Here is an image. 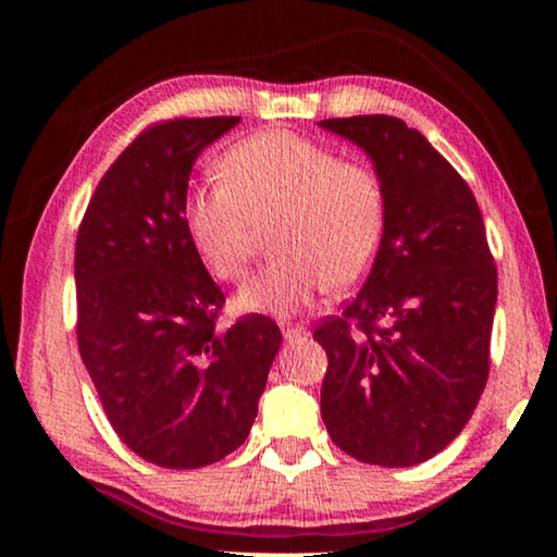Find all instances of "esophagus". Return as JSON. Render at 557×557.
<instances>
[{
    "label": "esophagus",
    "instance_id": "1",
    "mask_svg": "<svg viewBox=\"0 0 557 557\" xmlns=\"http://www.w3.org/2000/svg\"><path fill=\"white\" fill-rule=\"evenodd\" d=\"M281 334H284L286 342H296L307 337V330H301V326H281Z\"/></svg>",
    "mask_w": 557,
    "mask_h": 557
}]
</instances>
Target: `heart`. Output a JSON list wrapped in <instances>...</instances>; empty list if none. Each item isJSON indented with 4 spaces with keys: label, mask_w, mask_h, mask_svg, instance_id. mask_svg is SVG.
I'll list each match as a JSON object with an SVG mask.
<instances>
[{
    "label": "heart",
    "mask_w": 557,
    "mask_h": 557,
    "mask_svg": "<svg viewBox=\"0 0 557 557\" xmlns=\"http://www.w3.org/2000/svg\"><path fill=\"white\" fill-rule=\"evenodd\" d=\"M223 182L189 189L185 227L218 278H238L261 227L278 223L281 258L235 294L243 314L292 317L330 286L345 292L375 261L385 231L383 182L294 132L243 139L220 159Z\"/></svg>",
    "instance_id": "heart-1"
}]
</instances>
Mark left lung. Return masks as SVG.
I'll list each match as a JSON object with an SVG mask.
<instances>
[{
	"mask_svg": "<svg viewBox=\"0 0 557 557\" xmlns=\"http://www.w3.org/2000/svg\"><path fill=\"white\" fill-rule=\"evenodd\" d=\"M383 182L385 231L360 294L317 326L330 368L322 418L342 451L413 467L469 423L486 377L497 269L461 174L395 116L319 121Z\"/></svg>",
	"mask_w": 557,
	"mask_h": 557,
	"instance_id": "1",
	"label": "left lung"
}]
</instances>
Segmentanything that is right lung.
<instances>
[{
    "mask_svg": "<svg viewBox=\"0 0 557 557\" xmlns=\"http://www.w3.org/2000/svg\"><path fill=\"white\" fill-rule=\"evenodd\" d=\"M240 116L144 132L98 182L75 243L78 347L113 431L164 469H200L248 438L281 347L263 314L215 330L225 296L185 227L197 157Z\"/></svg>",
    "mask_w": 557,
    "mask_h": 557,
    "instance_id": "add662e5",
    "label": "right lung"
}]
</instances>
